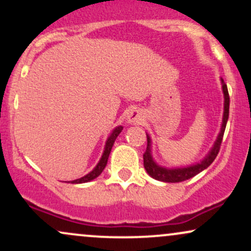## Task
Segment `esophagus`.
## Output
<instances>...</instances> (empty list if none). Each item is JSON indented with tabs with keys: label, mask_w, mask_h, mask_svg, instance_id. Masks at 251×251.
Returning <instances> with one entry per match:
<instances>
[{
	"label": "esophagus",
	"mask_w": 251,
	"mask_h": 251,
	"mask_svg": "<svg viewBox=\"0 0 251 251\" xmlns=\"http://www.w3.org/2000/svg\"><path fill=\"white\" fill-rule=\"evenodd\" d=\"M127 122L131 124H138L142 122V116H140L139 112L137 109H133L127 114Z\"/></svg>",
	"instance_id": "esophagus-1"
}]
</instances>
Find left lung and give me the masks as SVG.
Masks as SVG:
<instances>
[{
	"label": "left lung",
	"mask_w": 251,
	"mask_h": 251,
	"mask_svg": "<svg viewBox=\"0 0 251 251\" xmlns=\"http://www.w3.org/2000/svg\"><path fill=\"white\" fill-rule=\"evenodd\" d=\"M222 87H223V93H224V114H223V124H222L221 133L218 134L217 140H216L214 148L211 149L210 153L204 158V160L197 165L189 166V168H183V169H164L162 166H158L151 157V139L148 134V148H146L145 153L143 154L144 157V168H145L148 174L151 176L154 179L165 181V183H179V181H184L186 179H190L194 176L198 175L200 172L205 170L208 166L211 165V163L214 162L215 158L217 157L218 152H220L222 140H223L224 131H226V126L227 118H229V103H230V98H229V92H227L226 83L222 80Z\"/></svg>",
	"instance_id": "obj_1"
}]
</instances>
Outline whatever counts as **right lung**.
Here are the masks:
<instances>
[{"instance_id":"1","label":"right lung","mask_w":251,"mask_h":251,"mask_svg":"<svg viewBox=\"0 0 251 251\" xmlns=\"http://www.w3.org/2000/svg\"><path fill=\"white\" fill-rule=\"evenodd\" d=\"M122 131H123V126H118V127L113 129V132H112V134L109 135L107 142H106L105 151H103L101 159H100V162L98 163V165L96 166V168H94L93 171H91L88 175L83 176V177H81V178H79V179L72 180L71 181L72 184H80V183H86V181H89V180H93L94 178H97L98 176L101 174V172L103 171V169H105L106 164H107V159H108L109 153H111L112 146H113V144H114V142H116L117 137L119 135V133Z\"/></svg>"}]
</instances>
